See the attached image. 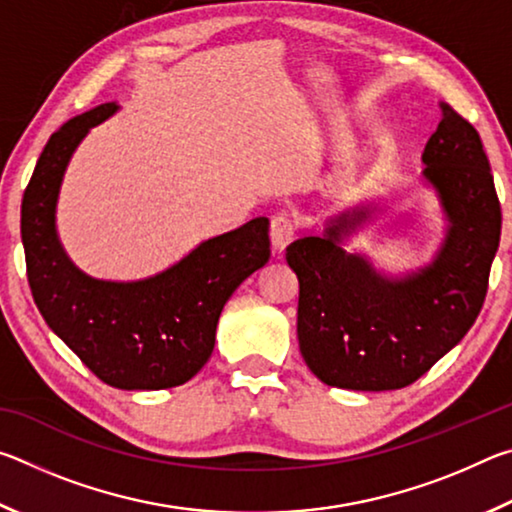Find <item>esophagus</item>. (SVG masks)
<instances>
[{
    "instance_id": "obj_1",
    "label": "esophagus",
    "mask_w": 512,
    "mask_h": 512,
    "mask_svg": "<svg viewBox=\"0 0 512 512\" xmlns=\"http://www.w3.org/2000/svg\"><path fill=\"white\" fill-rule=\"evenodd\" d=\"M268 237H271L273 253H282V250L291 244L293 237H296V225H293V221L287 214H277L271 219Z\"/></svg>"
}]
</instances>
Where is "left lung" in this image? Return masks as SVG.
<instances>
[{"instance_id":"obj_1","label":"left lung","mask_w":512,"mask_h":512,"mask_svg":"<svg viewBox=\"0 0 512 512\" xmlns=\"http://www.w3.org/2000/svg\"><path fill=\"white\" fill-rule=\"evenodd\" d=\"M438 108L420 180L445 228L427 264L386 273L348 248L386 214L381 198L327 216L323 235L287 248L300 284V354L327 386L379 393L413 384L461 343L483 307L501 237L495 180L474 126L445 101Z\"/></svg>"}]
</instances>
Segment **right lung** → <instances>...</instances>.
Returning <instances> with one entry per match:
<instances>
[{"instance_id":"obj_1","label":"right lung","mask_w":512,"mask_h":512,"mask_svg":"<svg viewBox=\"0 0 512 512\" xmlns=\"http://www.w3.org/2000/svg\"><path fill=\"white\" fill-rule=\"evenodd\" d=\"M119 110L101 103L49 137L22 198V246L33 300L94 375L121 391L185 384L212 357L223 305L271 257L268 219L210 237L142 280H99L76 266L58 237L56 210L74 151Z\"/></svg>"}]
</instances>
